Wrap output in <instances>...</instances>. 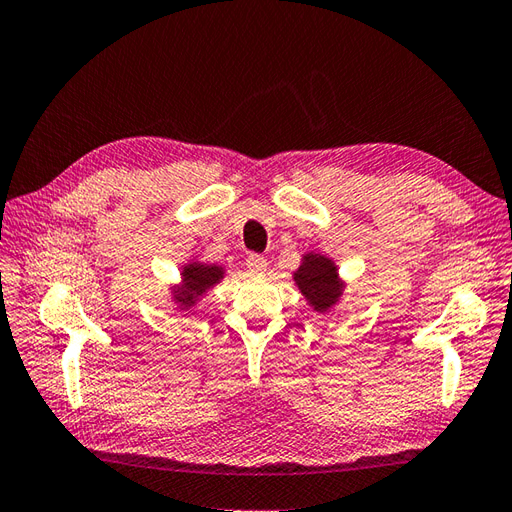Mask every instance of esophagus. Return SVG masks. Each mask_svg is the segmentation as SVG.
Returning <instances> with one entry per match:
<instances>
[{
    "label": "esophagus",
    "instance_id": "esophagus-1",
    "mask_svg": "<svg viewBox=\"0 0 512 512\" xmlns=\"http://www.w3.org/2000/svg\"><path fill=\"white\" fill-rule=\"evenodd\" d=\"M245 267H247V271H250L252 275H262V273L267 271L269 262H267L265 258H262V256H258V254H252V256H247Z\"/></svg>",
    "mask_w": 512,
    "mask_h": 512
}]
</instances>
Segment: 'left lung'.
Instances as JSON below:
<instances>
[{
	"instance_id": "8db88e82",
	"label": "left lung",
	"mask_w": 512,
	"mask_h": 512,
	"mask_svg": "<svg viewBox=\"0 0 512 512\" xmlns=\"http://www.w3.org/2000/svg\"><path fill=\"white\" fill-rule=\"evenodd\" d=\"M293 280L299 293L306 297L308 306L327 314L334 310L344 297V282L338 273V265L321 252H308L301 256V265L293 271Z\"/></svg>"
}]
</instances>
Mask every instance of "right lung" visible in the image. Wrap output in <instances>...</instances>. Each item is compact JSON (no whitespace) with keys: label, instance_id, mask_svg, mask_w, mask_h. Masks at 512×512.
<instances>
[{"label":"right lung","instance_id":"right-lung-1","mask_svg":"<svg viewBox=\"0 0 512 512\" xmlns=\"http://www.w3.org/2000/svg\"><path fill=\"white\" fill-rule=\"evenodd\" d=\"M226 278V267L202 262L198 256L189 258L181 267V282L170 284V297L176 308L189 312L198 306V301Z\"/></svg>","mask_w":512,"mask_h":512}]
</instances>
